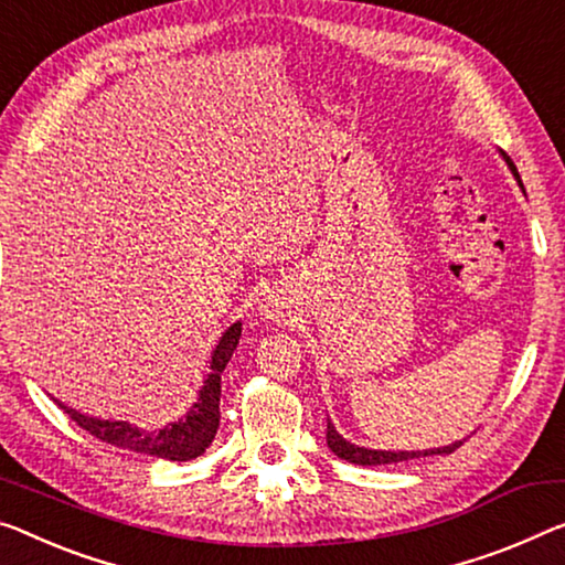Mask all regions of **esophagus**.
Instances as JSON below:
<instances>
[{"instance_id": "obj_1", "label": "esophagus", "mask_w": 565, "mask_h": 565, "mask_svg": "<svg viewBox=\"0 0 565 565\" xmlns=\"http://www.w3.org/2000/svg\"><path fill=\"white\" fill-rule=\"evenodd\" d=\"M259 312H263V316L267 318V320H282L285 318V312H288V302H285V298L280 292H267L265 298H263V302H259Z\"/></svg>"}]
</instances>
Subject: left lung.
Returning a JSON list of instances; mask_svg holds the SVG:
<instances>
[{"instance_id": "8db88e82", "label": "left lung", "mask_w": 565, "mask_h": 565, "mask_svg": "<svg viewBox=\"0 0 565 565\" xmlns=\"http://www.w3.org/2000/svg\"><path fill=\"white\" fill-rule=\"evenodd\" d=\"M502 159H505L508 169L513 171V177L518 181V186L523 189V181H520V173L515 169V163L510 161V156L505 151H500ZM326 439H328V447H331V452L335 457L345 459V462H353V465H363V467H376V465H394V462H406V459H419V457H431V455H452L455 449L462 445V441H452V445L447 447H434V449H369V447H361V445H353L343 437L341 431L333 427V422L328 419V429H326Z\"/></svg>"}]
</instances>
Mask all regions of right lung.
<instances>
[{"mask_svg":"<svg viewBox=\"0 0 565 565\" xmlns=\"http://www.w3.org/2000/svg\"><path fill=\"white\" fill-rule=\"evenodd\" d=\"M242 335V320L232 323L227 331L222 333L220 343L214 345L210 359V373H206L202 388L192 409H189L181 419L167 424L161 429H141L131 422L124 419H100V416H90L65 406L57 402L60 409L83 427L90 431L93 437L108 441L113 447L131 449V452L171 459V462H186V459H196L204 455V449L214 441V434L220 429V396H222V373L227 366L234 349H237Z\"/></svg>","mask_w":565,"mask_h":565,"instance_id":"obj_1","label":"right lung"}]
</instances>
